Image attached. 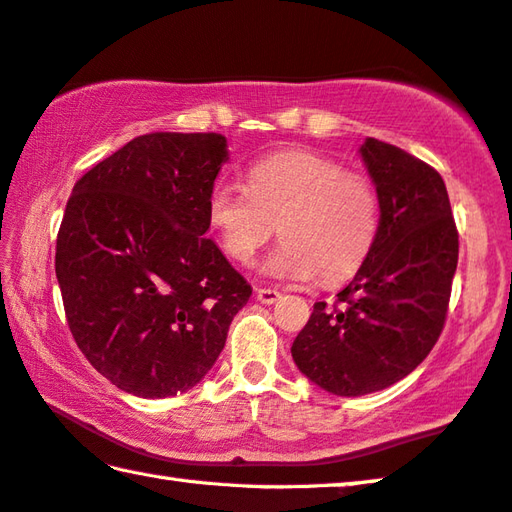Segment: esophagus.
<instances>
[{"mask_svg":"<svg viewBox=\"0 0 512 512\" xmlns=\"http://www.w3.org/2000/svg\"><path fill=\"white\" fill-rule=\"evenodd\" d=\"M255 295H257V300L262 302V304H275L277 300H280L282 293L275 291V288H257Z\"/></svg>","mask_w":512,"mask_h":512,"instance_id":"34e87169","label":"esophagus"}]
</instances>
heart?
<instances>
[{"label":"heart","instance_id":"b5f03b06","mask_svg":"<svg viewBox=\"0 0 512 512\" xmlns=\"http://www.w3.org/2000/svg\"><path fill=\"white\" fill-rule=\"evenodd\" d=\"M208 224L221 250L248 264L277 226L282 244L262 262L273 280L340 282L358 271L374 244L380 206L362 174L309 152H282L250 165L248 188L212 185Z\"/></svg>","mask_w":512,"mask_h":512}]
</instances>
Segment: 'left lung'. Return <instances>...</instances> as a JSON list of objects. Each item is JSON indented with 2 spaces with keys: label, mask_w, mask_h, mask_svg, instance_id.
Returning <instances> with one entry per match:
<instances>
[{
  "label": "left lung",
  "mask_w": 512,
  "mask_h": 512,
  "mask_svg": "<svg viewBox=\"0 0 512 512\" xmlns=\"http://www.w3.org/2000/svg\"><path fill=\"white\" fill-rule=\"evenodd\" d=\"M358 152L378 194L376 239L336 306L315 302L291 347L297 369L336 396L380 392L421 365L443 331L459 259L441 174L376 138Z\"/></svg>",
  "instance_id": "1"
}]
</instances>
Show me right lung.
Returning a JSON list of instances; mask_svg holds the SVG:
<instances>
[{"instance_id": "right-lung-1", "label": "right lung", "mask_w": 512, "mask_h": 512, "mask_svg": "<svg viewBox=\"0 0 512 512\" xmlns=\"http://www.w3.org/2000/svg\"><path fill=\"white\" fill-rule=\"evenodd\" d=\"M221 134L138 136L82 176L55 246L69 329L118 389L167 398L206 378L253 288L206 237Z\"/></svg>"}]
</instances>
